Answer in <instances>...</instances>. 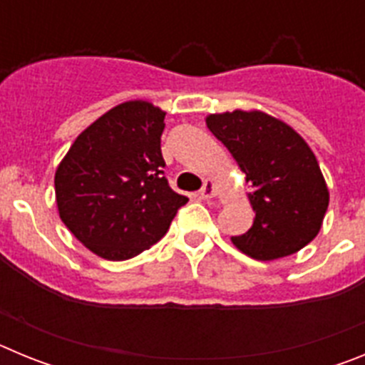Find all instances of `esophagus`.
<instances>
[{"label": "esophagus", "instance_id": "esophagus-1", "mask_svg": "<svg viewBox=\"0 0 365 365\" xmlns=\"http://www.w3.org/2000/svg\"><path fill=\"white\" fill-rule=\"evenodd\" d=\"M215 193H217V186H215V180L206 179L205 185H202V188L199 190V195H201L202 199H212V197H215Z\"/></svg>", "mask_w": 365, "mask_h": 365}]
</instances>
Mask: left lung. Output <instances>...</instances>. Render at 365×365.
Here are the masks:
<instances>
[{
	"instance_id": "8db88e82",
	"label": "left lung",
	"mask_w": 365,
	"mask_h": 365,
	"mask_svg": "<svg viewBox=\"0 0 365 365\" xmlns=\"http://www.w3.org/2000/svg\"><path fill=\"white\" fill-rule=\"evenodd\" d=\"M208 130L235 159L252 192V227L232 237L259 261L291 256L314 240L329 206V190L309 144L291 125L263 111L215 113Z\"/></svg>"
}]
</instances>
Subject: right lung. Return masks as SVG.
Returning <instances> with one entry per match:
<instances>
[{
	"label": "right lung",
	"instance_id": "right-lung-1",
	"mask_svg": "<svg viewBox=\"0 0 365 365\" xmlns=\"http://www.w3.org/2000/svg\"><path fill=\"white\" fill-rule=\"evenodd\" d=\"M164 117L146 100L115 106L76 137L58 164L60 219L104 259L124 261L148 250L188 202L163 172Z\"/></svg>",
	"mask_w": 365,
	"mask_h": 365
}]
</instances>
